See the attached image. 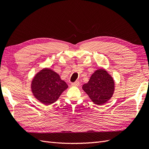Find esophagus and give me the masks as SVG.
Segmentation results:
<instances>
[{"label":"esophagus","mask_w":149,"mask_h":149,"mask_svg":"<svg viewBox=\"0 0 149 149\" xmlns=\"http://www.w3.org/2000/svg\"><path fill=\"white\" fill-rule=\"evenodd\" d=\"M79 84V82L78 81H76L71 83V85L73 86H78Z\"/></svg>","instance_id":"obj_1"}]
</instances>
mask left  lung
Instances as JSON below:
<instances>
[{
    "label": "left lung",
    "instance_id": "1",
    "mask_svg": "<svg viewBox=\"0 0 149 149\" xmlns=\"http://www.w3.org/2000/svg\"><path fill=\"white\" fill-rule=\"evenodd\" d=\"M83 89L94 103L102 105L113 94L114 82L106 70L100 69L92 74L88 83L83 86Z\"/></svg>",
    "mask_w": 149,
    "mask_h": 149
}]
</instances>
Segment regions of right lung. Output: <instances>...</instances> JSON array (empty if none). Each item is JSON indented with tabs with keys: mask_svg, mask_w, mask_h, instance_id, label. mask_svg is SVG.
Segmentation results:
<instances>
[{
	"mask_svg": "<svg viewBox=\"0 0 149 149\" xmlns=\"http://www.w3.org/2000/svg\"><path fill=\"white\" fill-rule=\"evenodd\" d=\"M67 88V84L60 79V76L48 68L36 74L31 83V91L34 96L45 105L56 101Z\"/></svg>",
	"mask_w": 149,
	"mask_h": 149,
	"instance_id": "add662e5",
	"label": "right lung"
}]
</instances>
